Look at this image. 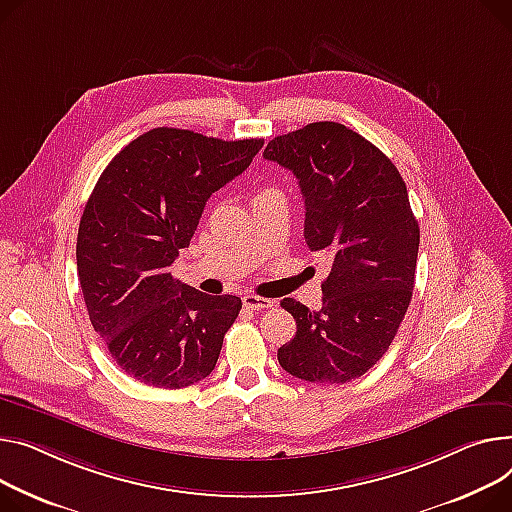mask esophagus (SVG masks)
Segmentation results:
<instances>
[{
  "label": "esophagus",
  "instance_id": "1",
  "mask_svg": "<svg viewBox=\"0 0 512 512\" xmlns=\"http://www.w3.org/2000/svg\"><path fill=\"white\" fill-rule=\"evenodd\" d=\"M243 304L251 311H263V309H271V306H274V300L261 298V296H255V294H245Z\"/></svg>",
  "mask_w": 512,
  "mask_h": 512
}]
</instances>
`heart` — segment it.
<instances>
[{
  "instance_id": "heart-1",
  "label": "heart",
  "mask_w": 512,
  "mask_h": 512,
  "mask_svg": "<svg viewBox=\"0 0 512 512\" xmlns=\"http://www.w3.org/2000/svg\"><path fill=\"white\" fill-rule=\"evenodd\" d=\"M269 191H271V189H265V191H261L259 195H265V193H269Z\"/></svg>"
}]
</instances>
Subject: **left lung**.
<instances>
[{
	"label": "left lung",
	"mask_w": 512,
	"mask_h": 512,
	"mask_svg": "<svg viewBox=\"0 0 512 512\" xmlns=\"http://www.w3.org/2000/svg\"><path fill=\"white\" fill-rule=\"evenodd\" d=\"M292 170L304 199V241L331 271L319 311L284 298L296 335L278 350L292 377L350 383L389 350L412 300L420 226L395 164L333 121L278 135L263 150Z\"/></svg>",
	"instance_id": "left-lung-1"
}]
</instances>
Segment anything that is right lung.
<instances>
[{
  "label": "right lung",
  "instance_id": "add662e5",
  "mask_svg": "<svg viewBox=\"0 0 512 512\" xmlns=\"http://www.w3.org/2000/svg\"><path fill=\"white\" fill-rule=\"evenodd\" d=\"M263 140L156 127L102 170L80 220L76 261L90 323L115 364L150 387L181 389L214 370L238 296L170 276L206 201L238 177Z\"/></svg>",
  "mask_w": 512,
  "mask_h": 512
}]
</instances>
